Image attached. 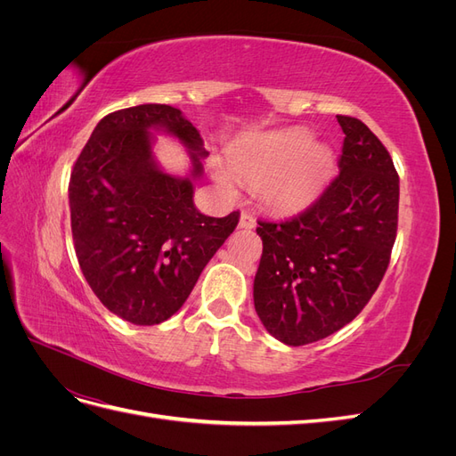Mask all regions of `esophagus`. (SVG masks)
<instances>
[{"instance_id": "obj_1", "label": "esophagus", "mask_w": 456, "mask_h": 456, "mask_svg": "<svg viewBox=\"0 0 456 456\" xmlns=\"http://www.w3.org/2000/svg\"><path fill=\"white\" fill-rule=\"evenodd\" d=\"M256 226V220L249 213H241L240 216V228L241 230H253Z\"/></svg>"}]
</instances>
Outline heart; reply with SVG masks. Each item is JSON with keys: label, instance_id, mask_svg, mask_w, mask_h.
<instances>
[{"label": "heart", "instance_id": "1", "mask_svg": "<svg viewBox=\"0 0 456 456\" xmlns=\"http://www.w3.org/2000/svg\"><path fill=\"white\" fill-rule=\"evenodd\" d=\"M230 167L238 178L258 186V198L278 213L305 209L333 175L335 154L327 144L314 142L306 129H285L253 136L230 151ZM215 181L232 186L224 169L213 171Z\"/></svg>", "mask_w": 456, "mask_h": 456}]
</instances>
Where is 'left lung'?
Returning a JSON list of instances; mask_svg holds the SVG:
<instances>
[{
	"instance_id": "obj_1",
	"label": "left lung",
	"mask_w": 456,
	"mask_h": 456,
	"mask_svg": "<svg viewBox=\"0 0 456 456\" xmlns=\"http://www.w3.org/2000/svg\"><path fill=\"white\" fill-rule=\"evenodd\" d=\"M344 131L338 176L305 213L258 223L255 310L272 337L305 346L348 325L380 285L397 232L399 176L363 121Z\"/></svg>"
}]
</instances>
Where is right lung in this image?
<instances>
[{
  "mask_svg": "<svg viewBox=\"0 0 456 456\" xmlns=\"http://www.w3.org/2000/svg\"><path fill=\"white\" fill-rule=\"evenodd\" d=\"M151 130L189 148L186 177L159 167ZM205 156L198 129L181 110L141 104L102 118L76 159L68 198L77 262L93 293L121 320H169L238 226V211L215 218L196 209L194 181Z\"/></svg>",
  "mask_w": 456,
  "mask_h": 456,
  "instance_id": "obj_1",
  "label": "right lung"
}]
</instances>
